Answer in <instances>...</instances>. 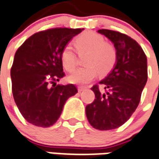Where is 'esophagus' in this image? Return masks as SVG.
<instances>
[{
	"label": "esophagus",
	"instance_id": "esophagus-1",
	"mask_svg": "<svg viewBox=\"0 0 159 159\" xmlns=\"http://www.w3.org/2000/svg\"><path fill=\"white\" fill-rule=\"evenodd\" d=\"M86 87H84V86H79L78 87V91L79 92H81V91H83L84 90H85Z\"/></svg>",
	"mask_w": 159,
	"mask_h": 159
}]
</instances>
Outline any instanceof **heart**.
Instances as JSON below:
<instances>
[{
	"label": "heart",
	"mask_w": 159,
	"mask_h": 159,
	"mask_svg": "<svg viewBox=\"0 0 159 159\" xmlns=\"http://www.w3.org/2000/svg\"><path fill=\"white\" fill-rule=\"evenodd\" d=\"M77 52L87 53L84 66L72 72L68 80L73 84H87L100 75H107L117 62L116 50L107 44L102 35L95 32H86L75 40ZM61 62L67 71H72L77 63V55L70 46H66L61 52Z\"/></svg>",
	"instance_id": "obj_1"
}]
</instances>
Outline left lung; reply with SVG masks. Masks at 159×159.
Here are the masks:
<instances>
[{
  "mask_svg": "<svg viewBox=\"0 0 159 159\" xmlns=\"http://www.w3.org/2000/svg\"><path fill=\"white\" fill-rule=\"evenodd\" d=\"M113 43L117 62L113 69L91 90L95 100L85 107L89 123L99 130H109L123 125L138 107L141 92L148 80V59L143 50L125 34L99 30Z\"/></svg>",
  "mask_w": 159,
  "mask_h": 159,
  "instance_id": "8db88e82",
  "label": "left lung"
}]
</instances>
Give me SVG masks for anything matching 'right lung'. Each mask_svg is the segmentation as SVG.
<instances>
[{
    "label": "right lung",
    "instance_id": "add662e5",
    "mask_svg": "<svg viewBox=\"0 0 159 159\" xmlns=\"http://www.w3.org/2000/svg\"><path fill=\"white\" fill-rule=\"evenodd\" d=\"M83 30L55 28L40 31L28 38L15 53L11 68L12 95L21 114L34 125H53L66 101L78 92L75 84H57L56 81L65 75L62 50Z\"/></svg>",
    "mask_w": 159,
    "mask_h": 159
}]
</instances>
